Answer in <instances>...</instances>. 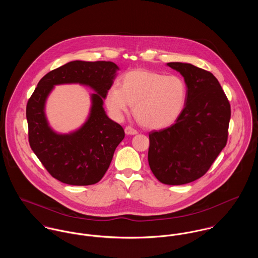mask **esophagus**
Listing matches in <instances>:
<instances>
[{
    "instance_id": "1",
    "label": "esophagus",
    "mask_w": 258,
    "mask_h": 258,
    "mask_svg": "<svg viewBox=\"0 0 258 258\" xmlns=\"http://www.w3.org/2000/svg\"><path fill=\"white\" fill-rule=\"evenodd\" d=\"M125 133H126L127 135H135V134H137L138 132H137L136 129L132 128L131 126H127V127H125Z\"/></svg>"
}]
</instances>
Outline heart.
Segmentation results:
<instances>
[{
  "mask_svg": "<svg viewBox=\"0 0 258 258\" xmlns=\"http://www.w3.org/2000/svg\"><path fill=\"white\" fill-rule=\"evenodd\" d=\"M120 87L112 85L105 95L111 116L121 120L131 105L141 125L163 129L172 125L184 110L187 87L177 75L146 70L128 72L120 78Z\"/></svg>",
  "mask_w": 258,
  "mask_h": 258,
  "instance_id": "obj_1",
  "label": "heart"
}]
</instances>
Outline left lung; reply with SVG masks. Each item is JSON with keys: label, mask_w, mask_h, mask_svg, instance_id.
Returning <instances> with one entry per match:
<instances>
[{"label": "left lung", "mask_w": 258, "mask_h": 258, "mask_svg": "<svg viewBox=\"0 0 258 258\" xmlns=\"http://www.w3.org/2000/svg\"><path fill=\"white\" fill-rule=\"evenodd\" d=\"M167 66L183 75L187 96L173 125L149 133L148 162L161 183L177 185L203 177L225 147L230 104L212 73L190 63Z\"/></svg>", "instance_id": "left-lung-1"}]
</instances>
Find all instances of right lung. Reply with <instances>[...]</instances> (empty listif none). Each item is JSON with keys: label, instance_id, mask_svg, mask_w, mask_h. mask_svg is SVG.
Here are the masks:
<instances>
[{"label": "right lung", "instance_id": "add662e5", "mask_svg": "<svg viewBox=\"0 0 258 258\" xmlns=\"http://www.w3.org/2000/svg\"><path fill=\"white\" fill-rule=\"evenodd\" d=\"M119 68L112 61H71L45 74L27 104L29 142L46 171L73 185L98 183L110 166L115 149L124 139V129L112 121L103 100ZM79 83L91 87L92 108L87 122L70 135H58L48 125L44 105L54 85Z\"/></svg>", "mask_w": 258, "mask_h": 258}]
</instances>
